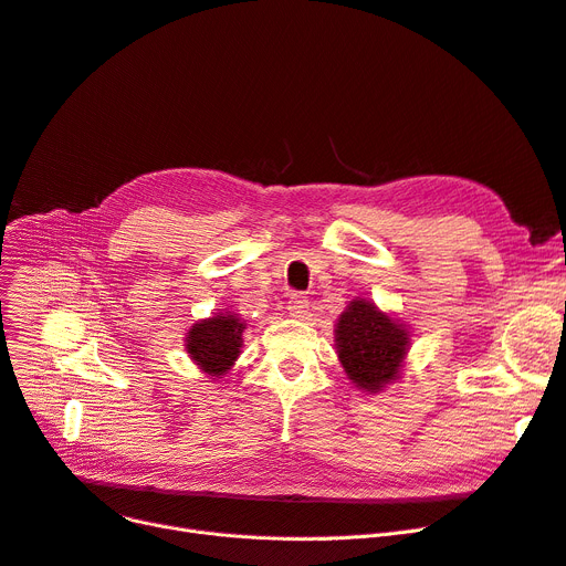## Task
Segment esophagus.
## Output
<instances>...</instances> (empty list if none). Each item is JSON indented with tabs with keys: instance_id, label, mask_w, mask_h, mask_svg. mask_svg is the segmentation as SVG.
I'll return each instance as SVG.
<instances>
[{
	"instance_id": "34e87169",
	"label": "esophagus",
	"mask_w": 566,
	"mask_h": 566,
	"mask_svg": "<svg viewBox=\"0 0 566 566\" xmlns=\"http://www.w3.org/2000/svg\"><path fill=\"white\" fill-rule=\"evenodd\" d=\"M289 314L296 316V318H303L307 312H310V301L307 296H303V293H293V296L289 298Z\"/></svg>"
}]
</instances>
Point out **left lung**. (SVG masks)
Returning a JSON list of instances; mask_svg holds the SVG:
<instances>
[{"label":"left lung","mask_w":566,"mask_h":566,"mask_svg":"<svg viewBox=\"0 0 566 566\" xmlns=\"http://www.w3.org/2000/svg\"><path fill=\"white\" fill-rule=\"evenodd\" d=\"M411 347L407 324L373 301L354 298L337 316L335 349L349 381L363 392H384L402 377Z\"/></svg>","instance_id":"left-lung-1"}]
</instances>
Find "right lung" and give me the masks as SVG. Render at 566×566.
Masks as SVG:
<instances>
[{
  "label": "right lung",
  "mask_w": 566,
  "mask_h": 566,
  "mask_svg": "<svg viewBox=\"0 0 566 566\" xmlns=\"http://www.w3.org/2000/svg\"><path fill=\"white\" fill-rule=\"evenodd\" d=\"M248 324L235 312H217L196 322L185 337V352L210 379H222L235 365Z\"/></svg>",
  "instance_id": "1"
}]
</instances>
